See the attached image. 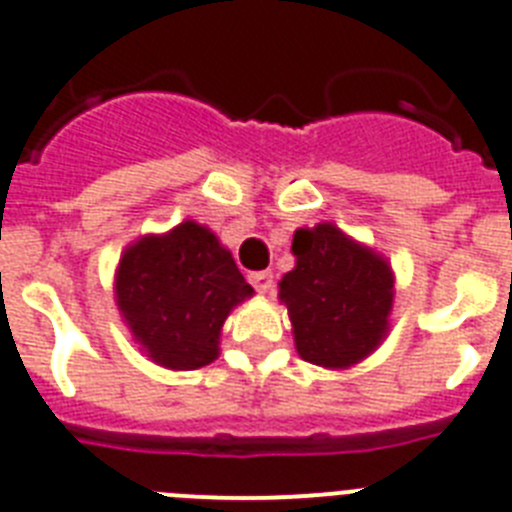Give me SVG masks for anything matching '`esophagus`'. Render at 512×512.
Returning <instances> with one entry per match:
<instances>
[{
	"label": "esophagus",
	"instance_id": "obj_1",
	"mask_svg": "<svg viewBox=\"0 0 512 512\" xmlns=\"http://www.w3.org/2000/svg\"><path fill=\"white\" fill-rule=\"evenodd\" d=\"M249 283H252L260 294H270V291H273V273H270V270L249 273Z\"/></svg>",
	"mask_w": 512,
	"mask_h": 512
}]
</instances>
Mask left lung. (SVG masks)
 I'll use <instances>...</instances> for the list:
<instances>
[{
  "label": "left lung",
  "mask_w": 512,
  "mask_h": 512,
  "mask_svg": "<svg viewBox=\"0 0 512 512\" xmlns=\"http://www.w3.org/2000/svg\"><path fill=\"white\" fill-rule=\"evenodd\" d=\"M291 252L296 268L278 286L299 356L333 369L362 362L388 333V263L330 223L296 231Z\"/></svg>",
  "instance_id": "obj_1"
}]
</instances>
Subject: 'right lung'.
<instances>
[{"instance_id": "right-lung-1", "label": "right lung", "mask_w": 512, "mask_h": 512, "mask_svg": "<svg viewBox=\"0 0 512 512\" xmlns=\"http://www.w3.org/2000/svg\"><path fill=\"white\" fill-rule=\"evenodd\" d=\"M247 296L252 286L229 249L195 221L145 236L119 260L117 304L135 341L161 367L213 362L223 320Z\"/></svg>"}]
</instances>
